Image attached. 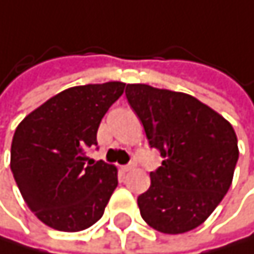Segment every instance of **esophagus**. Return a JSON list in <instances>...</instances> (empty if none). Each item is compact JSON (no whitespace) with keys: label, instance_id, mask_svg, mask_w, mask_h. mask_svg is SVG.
Instances as JSON below:
<instances>
[{"label":"esophagus","instance_id":"obj_1","mask_svg":"<svg viewBox=\"0 0 254 254\" xmlns=\"http://www.w3.org/2000/svg\"><path fill=\"white\" fill-rule=\"evenodd\" d=\"M134 168V165L133 163H130V165H123V167H121V171L123 173H128V171H131Z\"/></svg>","mask_w":254,"mask_h":254}]
</instances>
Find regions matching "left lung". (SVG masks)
<instances>
[{
	"instance_id": "8db88e82",
	"label": "left lung",
	"mask_w": 254,
	"mask_h": 254,
	"mask_svg": "<svg viewBox=\"0 0 254 254\" xmlns=\"http://www.w3.org/2000/svg\"><path fill=\"white\" fill-rule=\"evenodd\" d=\"M126 95L163 157L137 197L144 221L179 235L203 224L227 194L239 157L232 124L195 97L134 83Z\"/></svg>"
}]
</instances>
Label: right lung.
<instances>
[{
    "label": "right lung",
    "mask_w": 254,
    "mask_h": 254,
    "mask_svg": "<svg viewBox=\"0 0 254 254\" xmlns=\"http://www.w3.org/2000/svg\"><path fill=\"white\" fill-rule=\"evenodd\" d=\"M126 83L74 86L47 100L19 123L10 150V168L30 210L60 232L95 224L118 186V170L95 162L86 150Z\"/></svg>",
    "instance_id": "add662e5"
}]
</instances>
